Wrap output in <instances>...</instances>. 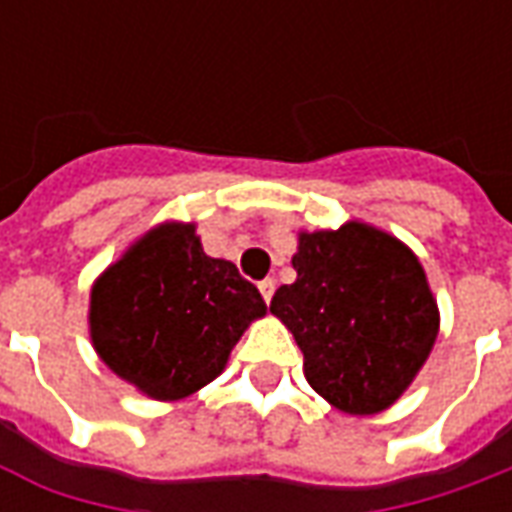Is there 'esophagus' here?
<instances>
[{
    "instance_id": "obj_1",
    "label": "esophagus",
    "mask_w": 512,
    "mask_h": 512,
    "mask_svg": "<svg viewBox=\"0 0 512 512\" xmlns=\"http://www.w3.org/2000/svg\"><path fill=\"white\" fill-rule=\"evenodd\" d=\"M257 288H260V296H263V299H266V304H268V301H271V296H274V288H277V282H274V279H263V282H260Z\"/></svg>"
}]
</instances>
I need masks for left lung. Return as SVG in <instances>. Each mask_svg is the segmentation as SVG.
<instances>
[{"label": "left lung", "mask_w": 512, "mask_h": 512, "mask_svg": "<svg viewBox=\"0 0 512 512\" xmlns=\"http://www.w3.org/2000/svg\"><path fill=\"white\" fill-rule=\"evenodd\" d=\"M296 282L271 312L288 326L304 376L345 414H378L403 395L439 334V307L417 255L395 235L348 222L299 233Z\"/></svg>", "instance_id": "8db88e82"}]
</instances>
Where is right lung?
<instances>
[{
    "label": "right lung",
    "instance_id": "add662e5",
    "mask_svg": "<svg viewBox=\"0 0 512 512\" xmlns=\"http://www.w3.org/2000/svg\"><path fill=\"white\" fill-rule=\"evenodd\" d=\"M260 290L230 260L208 257L194 224L153 227L95 279L90 337L104 365L153 400L211 384L249 323Z\"/></svg>",
    "mask_w": 512,
    "mask_h": 512
}]
</instances>
